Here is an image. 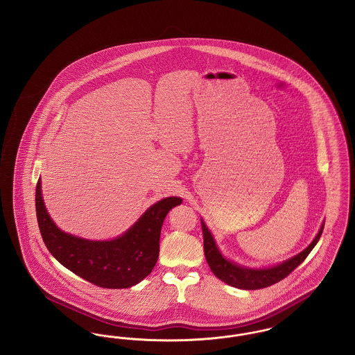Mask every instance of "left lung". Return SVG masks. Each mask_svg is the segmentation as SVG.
<instances>
[{"label":"left lung","mask_w":355,"mask_h":355,"mask_svg":"<svg viewBox=\"0 0 355 355\" xmlns=\"http://www.w3.org/2000/svg\"><path fill=\"white\" fill-rule=\"evenodd\" d=\"M202 230H203V243H205V257L207 263L211 268V271L215 274L216 278L223 280L224 283L242 288V290H259L268 286H272L278 283L279 280L284 279L287 275H290L302 261L307 258V255L311 252L314 245L317 244L323 225L320 227L315 239L313 243L297 257L291 258L290 261H283L279 266L264 268V270H251L239 267L231 261H225L222 254L219 252L216 244L214 242V238L205 224L202 220Z\"/></svg>","instance_id":"left-lung-1"}]
</instances>
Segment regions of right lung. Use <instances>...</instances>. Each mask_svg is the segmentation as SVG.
<instances>
[{
	"mask_svg": "<svg viewBox=\"0 0 355 355\" xmlns=\"http://www.w3.org/2000/svg\"><path fill=\"white\" fill-rule=\"evenodd\" d=\"M36 186L38 227L49 252L64 267L103 288H127L150 275L159 258L160 231L166 215L179 198L152 205L123 236L111 242H92L60 231L49 218Z\"/></svg>",
	"mask_w": 355,
	"mask_h": 355,
	"instance_id": "1",
	"label": "right lung"
}]
</instances>
